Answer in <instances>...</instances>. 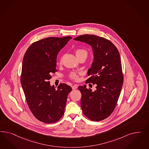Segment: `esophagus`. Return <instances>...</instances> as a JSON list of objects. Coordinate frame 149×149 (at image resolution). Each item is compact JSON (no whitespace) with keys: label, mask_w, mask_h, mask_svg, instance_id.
Instances as JSON below:
<instances>
[{"label":"esophagus","mask_w":149,"mask_h":149,"mask_svg":"<svg viewBox=\"0 0 149 149\" xmlns=\"http://www.w3.org/2000/svg\"><path fill=\"white\" fill-rule=\"evenodd\" d=\"M77 85H73L72 86V90H75V89H77Z\"/></svg>","instance_id":"1"}]
</instances>
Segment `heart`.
I'll use <instances>...</instances> for the list:
<instances>
[{
	"label": "heart",
	"mask_w": 149,
	"mask_h": 149,
	"mask_svg": "<svg viewBox=\"0 0 149 149\" xmlns=\"http://www.w3.org/2000/svg\"><path fill=\"white\" fill-rule=\"evenodd\" d=\"M75 54L77 56V57L79 56V55L82 54H87V52H86V51L84 50H82V49H77L75 50ZM79 73H77L76 72H71L69 75V77L72 79L73 80H75V81H77L79 79Z\"/></svg>",
	"instance_id": "obj_1"
}]
</instances>
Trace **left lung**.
Here are the masks:
<instances>
[{
	"instance_id": "left-lung-1",
	"label": "left lung",
	"mask_w": 149,
	"mask_h": 149,
	"mask_svg": "<svg viewBox=\"0 0 149 149\" xmlns=\"http://www.w3.org/2000/svg\"><path fill=\"white\" fill-rule=\"evenodd\" d=\"M74 40L89 44L93 51V61L88 70L90 77L86 84L92 83L96 89L93 91L86 85L78 87L82 112L92 121L103 120L115 108L123 83L119 52L110 41L97 36L84 34Z\"/></svg>"
}]
</instances>
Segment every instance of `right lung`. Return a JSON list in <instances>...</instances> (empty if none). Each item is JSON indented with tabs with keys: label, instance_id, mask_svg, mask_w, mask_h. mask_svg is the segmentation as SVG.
<instances>
[{
	"label": "right lung",
	"instance_id": "add662e5",
	"mask_svg": "<svg viewBox=\"0 0 149 149\" xmlns=\"http://www.w3.org/2000/svg\"><path fill=\"white\" fill-rule=\"evenodd\" d=\"M72 38L49 37L37 41L23 57L21 83L27 104L36 118L45 123L57 122L62 117L72 90L66 84H60L56 89L49 81L57 71V54Z\"/></svg>",
	"mask_w": 149,
	"mask_h": 149
}]
</instances>
